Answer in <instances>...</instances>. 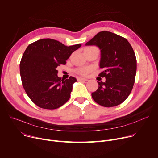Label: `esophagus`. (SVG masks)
<instances>
[{"label":"esophagus","instance_id":"obj_1","mask_svg":"<svg viewBox=\"0 0 158 158\" xmlns=\"http://www.w3.org/2000/svg\"><path fill=\"white\" fill-rule=\"evenodd\" d=\"M78 81H88V79H86V78H82V77H79L77 79Z\"/></svg>","mask_w":158,"mask_h":158}]
</instances>
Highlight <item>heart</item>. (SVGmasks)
I'll return each mask as SVG.
<instances>
[{"label": "heart", "mask_w": 158, "mask_h": 158, "mask_svg": "<svg viewBox=\"0 0 158 158\" xmlns=\"http://www.w3.org/2000/svg\"><path fill=\"white\" fill-rule=\"evenodd\" d=\"M93 48V47H88L85 49V50H88V49H90ZM91 67H80L78 68L76 70V73H77L78 74L81 75V76H86L87 74L91 71Z\"/></svg>", "instance_id": "heart-1"}]
</instances>
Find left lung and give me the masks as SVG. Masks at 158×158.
Returning <instances> with one entry per match:
<instances>
[{
	"mask_svg": "<svg viewBox=\"0 0 158 158\" xmlns=\"http://www.w3.org/2000/svg\"><path fill=\"white\" fill-rule=\"evenodd\" d=\"M97 46L101 52L99 76L106 82H98V89L91 93L93 99L106 107L117 106L127 99L133 89L136 72L135 52L125 38L108 31H102L86 43Z\"/></svg>",
	"mask_w": 158,
	"mask_h": 158,
	"instance_id": "1",
	"label": "left lung"
}]
</instances>
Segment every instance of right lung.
Segmentation results:
<instances>
[{
	"label": "right lung",
	"instance_id": "1",
	"mask_svg": "<svg viewBox=\"0 0 158 158\" xmlns=\"http://www.w3.org/2000/svg\"><path fill=\"white\" fill-rule=\"evenodd\" d=\"M81 44L66 46L52 39L38 40L28 45L19 64L23 87L30 99L38 107L56 109L70 98L73 77H58L57 67L65 65Z\"/></svg>",
	"mask_w": 158,
	"mask_h": 158
}]
</instances>
